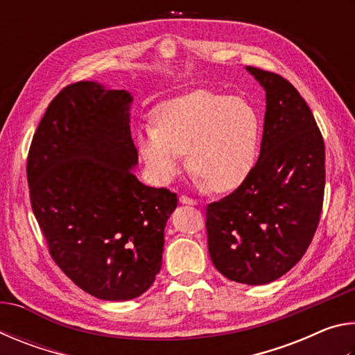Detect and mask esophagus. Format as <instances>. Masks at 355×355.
<instances>
[{"label": "esophagus", "mask_w": 355, "mask_h": 355, "mask_svg": "<svg viewBox=\"0 0 355 355\" xmlns=\"http://www.w3.org/2000/svg\"><path fill=\"white\" fill-rule=\"evenodd\" d=\"M180 202H182V203H184V205H196V203H197V200H194V199H191V197H188V196H184V194H182V196H180Z\"/></svg>", "instance_id": "obj_1"}]
</instances>
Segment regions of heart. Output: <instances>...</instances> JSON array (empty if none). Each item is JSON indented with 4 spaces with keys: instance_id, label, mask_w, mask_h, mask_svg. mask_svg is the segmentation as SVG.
<instances>
[{
    "instance_id": "heart-1",
    "label": "heart",
    "mask_w": 355,
    "mask_h": 355,
    "mask_svg": "<svg viewBox=\"0 0 355 355\" xmlns=\"http://www.w3.org/2000/svg\"><path fill=\"white\" fill-rule=\"evenodd\" d=\"M155 122L139 130L137 146L158 183L177 175L183 153L200 182L218 192L236 188L252 169L260 120L243 98L199 89L164 101Z\"/></svg>"
}]
</instances>
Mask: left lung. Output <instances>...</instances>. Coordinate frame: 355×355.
<instances>
[{
    "label": "left lung",
    "mask_w": 355,
    "mask_h": 355,
    "mask_svg": "<svg viewBox=\"0 0 355 355\" xmlns=\"http://www.w3.org/2000/svg\"><path fill=\"white\" fill-rule=\"evenodd\" d=\"M266 91L260 156L238 188L207 205L208 252L218 271L245 285L286 274L320 224L326 148L296 87L274 71L248 67Z\"/></svg>",
    "instance_id": "obj_1"
}]
</instances>
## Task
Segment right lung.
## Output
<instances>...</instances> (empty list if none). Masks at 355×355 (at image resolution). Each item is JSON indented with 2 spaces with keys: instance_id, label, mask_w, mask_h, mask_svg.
<instances>
[{
  "instance_id": "1",
  "label": "right lung",
  "mask_w": 355,
  "mask_h": 355,
  "mask_svg": "<svg viewBox=\"0 0 355 355\" xmlns=\"http://www.w3.org/2000/svg\"><path fill=\"white\" fill-rule=\"evenodd\" d=\"M131 95L80 81L42 117L26 161L29 199L48 252L67 277L103 300L146 293L161 269L177 194L130 169Z\"/></svg>"
}]
</instances>
